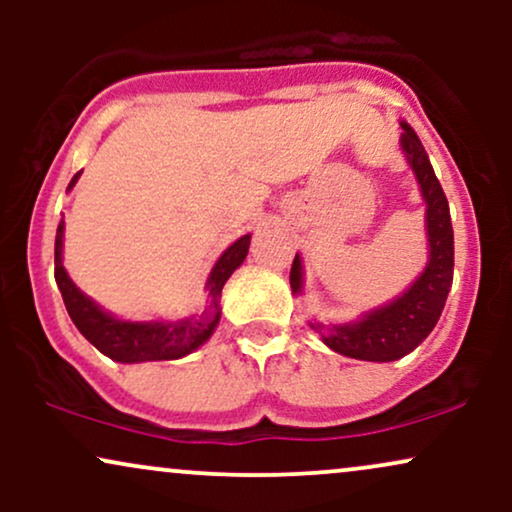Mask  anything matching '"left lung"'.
I'll list each match as a JSON object with an SVG mask.
<instances>
[{
    "label": "left lung",
    "mask_w": 512,
    "mask_h": 512,
    "mask_svg": "<svg viewBox=\"0 0 512 512\" xmlns=\"http://www.w3.org/2000/svg\"><path fill=\"white\" fill-rule=\"evenodd\" d=\"M402 151L421 185L426 202V233H428V264L419 279L409 286L397 301L370 310L351 325H332L325 329L320 322H310L315 332L322 334V342L337 354L358 358V361H397L414 351L436 327L440 313L452 286V267H455V245H452L450 207L443 187L433 173L426 149L407 122H402ZM291 289L301 293L303 267L301 257L291 264Z\"/></svg>",
    "instance_id": "8db88e82"
}]
</instances>
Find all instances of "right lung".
Here are the masks:
<instances>
[{"mask_svg": "<svg viewBox=\"0 0 512 512\" xmlns=\"http://www.w3.org/2000/svg\"><path fill=\"white\" fill-rule=\"evenodd\" d=\"M81 173H76L67 190H72L74 182ZM62 238H64V221L57 226L55 236V281L60 286V293L67 305V313L72 317L84 337L96 346L105 356L120 363H142V361H173L199 349L214 334L221 317V289L236 269L243 264L250 248V236L238 238L231 245L219 262L211 269L207 291H209V308L202 315L190 317L182 322H129L117 320L110 313L98 308L91 298L84 296L69 279L67 269L62 267Z\"/></svg>", "mask_w": 512, "mask_h": 512, "instance_id": "add662e5", "label": "right lung"}]
</instances>
